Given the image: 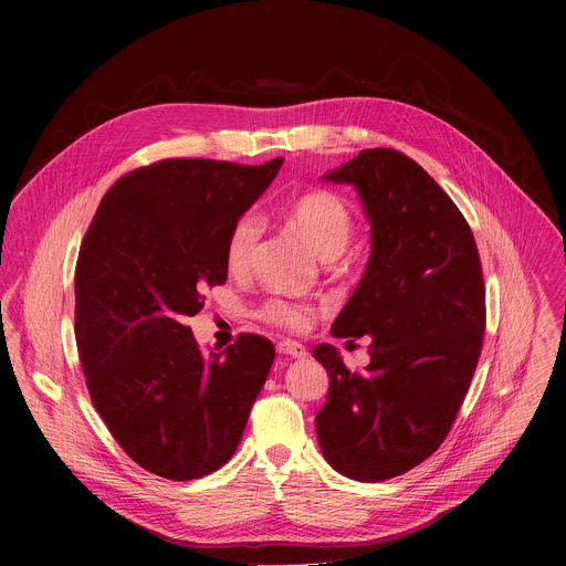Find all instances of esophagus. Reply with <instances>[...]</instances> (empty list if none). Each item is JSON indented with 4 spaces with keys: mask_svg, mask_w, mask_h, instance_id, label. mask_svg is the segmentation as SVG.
I'll return each instance as SVG.
<instances>
[{
    "mask_svg": "<svg viewBox=\"0 0 566 566\" xmlns=\"http://www.w3.org/2000/svg\"><path fill=\"white\" fill-rule=\"evenodd\" d=\"M277 352L284 356H291V358H306V347L295 340H280Z\"/></svg>",
    "mask_w": 566,
    "mask_h": 566,
    "instance_id": "1",
    "label": "esophagus"
}]
</instances>
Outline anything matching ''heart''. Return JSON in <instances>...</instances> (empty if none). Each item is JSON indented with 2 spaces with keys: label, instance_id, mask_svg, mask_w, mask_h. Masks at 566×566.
<instances>
[{
  "label": "heart",
  "instance_id": "b5f03b06",
  "mask_svg": "<svg viewBox=\"0 0 566 566\" xmlns=\"http://www.w3.org/2000/svg\"><path fill=\"white\" fill-rule=\"evenodd\" d=\"M284 221L322 262L340 258L354 234V214L349 206L327 190H313L293 199L284 212ZM258 239L260 219L251 212L241 214L226 239V264L232 271H247L253 264ZM262 317L271 325L302 332L311 325V308L297 302L271 300L264 304Z\"/></svg>",
  "mask_w": 566,
  "mask_h": 566
}]
</instances>
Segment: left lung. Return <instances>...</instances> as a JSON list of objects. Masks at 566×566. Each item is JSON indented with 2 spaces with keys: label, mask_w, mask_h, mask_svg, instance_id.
<instances>
[{
  "label": "left lung",
  "mask_w": 566,
  "mask_h": 566,
  "mask_svg": "<svg viewBox=\"0 0 566 566\" xmlns=\"http://www.w3.org/2000/svg\"><path fill=\"white\" fill-rule=\"evenodd\" d=\"M322 179L354 186L371 226L367 269L332 327L367 336L371 360L354 374L334 345L313 349L329 374L317 443L340 474L385 481L443 443L470 387L486 327L479 253L459 208L406 154L363 149Z\"/></svg>",
  "instance_id": "8db88e82"
}]
</instances>
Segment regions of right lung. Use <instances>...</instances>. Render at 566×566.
Returning a JSON list of instances; mask_svg holds the SVG:
<instances>
[{
    "label": "right lung",
    "instance_id": "obj_1",
    "mask_svg": "<svg viewBox=\"0 0 566 566\" xmlns=\"http://www.w3.org/2000/svg\"><path fill=\"white\" fill-rule=\"evenodd\" d=\"M282 160L168 158L134 170L103 197L80 247L75 340L92 400L120 448L158 476L221 468L275 360L273 343L253 334L203 352L184 322L226 282L228 232Z\"/></svg>",
    "mask_w": 566,
    "mask_h": 566
}]
</instances>
